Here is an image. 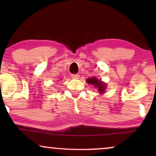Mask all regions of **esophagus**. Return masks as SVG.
I'll return each mask as SVG.
<instances>
[{
    "instance_id": "obj_1",
    "label": "esophagus",
    "mask_w": 156,
    "mask_h": 156,
    "mask_svg": "<svg viewBox=\"0 0 156 156\" xmlns=\"http://www.w3.org/2000/svg\"><path fill=\"white\" fill-rule=\"evenodd\" d=\"M71 76H72V78H74V79H78V78H79V75L78 74H73Z\"/></svg>"
}]
</instances>
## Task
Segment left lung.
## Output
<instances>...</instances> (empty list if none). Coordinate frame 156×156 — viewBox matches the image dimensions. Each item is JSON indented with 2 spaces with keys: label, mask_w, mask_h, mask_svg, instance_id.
Returning <instances> with one entry per match:
<instances>
[{
  "label": "left lung",
  "mask_w": 156,
  "mask_h": 156,
  "mask_svg": "<svg viewBox=\"0 0 156 156\" xmlns=\"http://www.w3.org/2000/svg\"><path fill=\"white\" fill-rule=\"evenodd\" d=\"M87 82L89 84L94 86V88L98 89V92L100 94H103L105 92V89H106V84L104 82L101 81V80H98L97 78L92 77V78H89L87 80Z\"/></svg>",
  "instance_id": "left-lung-1"
}]
</instances>
